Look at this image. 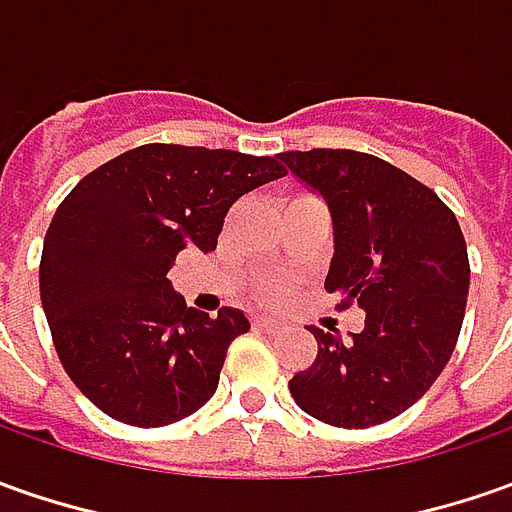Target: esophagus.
Listing matches in <instances>:
<instances>
[{"mask_svg": "<svg viewBox=\"0 0 512 512\" xmlns=\"http://www.w3.org/2000/svg\"><path fill=\"white\" fill-rule=\"evenodd\" d=\"M257 331H266V334H277L280 331V323L277 320H269V317H255Z\"/></svg>", "mask_w": 512, "mask_h": 512, "instance_id": "34e87169", "label": "esophagus"}]
</instances>
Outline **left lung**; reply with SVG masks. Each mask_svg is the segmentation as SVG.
<instances>
[{
	"label": "left lung",
	"instance_id": "obj_1",
	"mask_svg": "<svg viewBox=\"0 0 512 512\" xmlns=\"http://www.w3.org/2000/svg\"><path fill=\"white\" fill-rule=\"evenodd\" d=\"M334 218L326 289L340 309H365V328H311L317 360L289 379L294 402L334 428H371L408 411L431 388L465 320L470 263L456 215L431 186L377 155L280 152Z\"/></svg>",
	"mask_w": 512,
	"mask_h": 512
}]
</instances>
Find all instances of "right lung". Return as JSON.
<instances>
[{
  "label": "right lung",
  "mask_w": 512,
  "mask_h": 512,
  "mask_svg": "<svg viewBox=\"0 0 512 512\" xmlns=\"http://www.w3.org/2000/svg\"><path fill=\"white\" fill-rule=\"evenodd\" d=\"M286 175L277 155L144 144L84 175L47 226L39 291L67 377L107 416L161 428L203 408L243 311L186 309L167 272L212 252L229 206Z\"/></svg>",
  "instance_id": "1"
}]
</instances>
